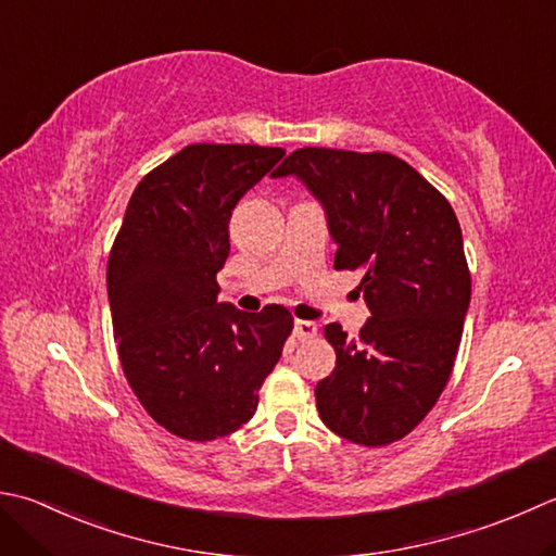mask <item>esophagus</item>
I'll list each match as a JSON object with an SVG mask.
<instances>
[{"label":"esophagus","instance_id":"34e87169","mask_svg":"<svg viewBox=\"0 0 556 556\" xmlns=\"http://www.w3.org/2000/svg\"><path fill=\"white\" fill-rule=\"evenodd\" d=\"M315 334H318V325H315V323H311V320L293 323V337H296L299 342H311Z\"/></svg>","mask_w":556,"mask_h":556}]
</instances>
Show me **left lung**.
Here are the masks:
<instances>
[{
	"label": "left lung",
	"instance_id": "1",
	"mask_svg": "<svg viewBox=\"0 0 556 556\" xmlns=\"http://www.w3.org/2000/svg\"><path fill=\"white\" fill-rule=\"evenodd\" d=\"M308 185L328 214L334 269L362 275L371 318L350 340L325 325L334 371L315 386L325 427L352 443L405 439L437 405L470 306V269L451 202L388 151L303 147L271 173Z\"/></svg>",
	"mask_w": 556,
	"mask_h": 556
}]
</instances>
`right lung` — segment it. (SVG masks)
I'll return each mask as SVG.
<instances>
[{"label": "right lung", "instance_id": "obj_1", "mask_svg": "<svg viewBox=\"0 0 556 556\" xmlns=\"http://www.w3.org/2000/svg\"><path fill=\"white\" fill-rule=\"evenodd\" d=\"M285 156L279 147L190 144L149 170L108 257L117 354L147 415L173 437L214 441L255 415L293 318L216 303L238 200Z\"/></svg>", "mask_w": 556, "mask_h": 556}]
</instances>
